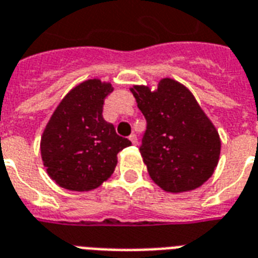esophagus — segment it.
<instances>
[{"label": "esophagus", "mask_w": 258, "mask_h": 258, "mask_svg": "<svg viewBox=\"0 0 258 258\" xmlns=\"http://www.w3.org/2000/svg\"><path fill=\"white\" fill-rule=\"evenodd\" d=\"M129 140H131L133 145H136V144H137V136H136L135 133H132V135L129 136Z\"/></svg>", "instance_id": "esophagus-1"}]
</instances>
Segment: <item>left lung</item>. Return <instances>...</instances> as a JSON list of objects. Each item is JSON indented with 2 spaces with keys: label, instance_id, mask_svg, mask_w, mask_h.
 <instances>
[{
  "label": "left lung",
  "instance_id": "left-lung-1",
  "mask_svg": "<svg viewBox=\"0 0 258 258\" xmlns=\"http://www.w3.org/2000/svg\"><path fill=\"white\" fill-rule=\"evenodd\" d=\"M132 93L146 119L140 152L152 180L172 193L201 186L217 166L221 142L193 94L170 78L156 92L135 86Z\"/></svg>",
  "mask_w": 258,
  "mask_h": 258
}]
</instances>
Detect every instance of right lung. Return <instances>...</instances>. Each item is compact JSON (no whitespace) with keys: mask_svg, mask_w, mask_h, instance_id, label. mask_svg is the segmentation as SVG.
Returning a JSON list of instances; mask_svg holds the SVG:
<instances>
[{"mask_svg":"<svg viewBox=\"0 0 258 258\" xmlns=\"http://www.w3.org/2000/svg\"><path fill=\"white\" fill-rule=\"evenodd\" d=\"M110 84L89 80L76 86L57 106L41 139L47 174L61 187L96 189L114 172L117 154L132 142L102 117Z\"/></svg>","mask_w":258,"mask_h":258,"instance_id":"add662e5","label":"right lung"}]
</instances>
